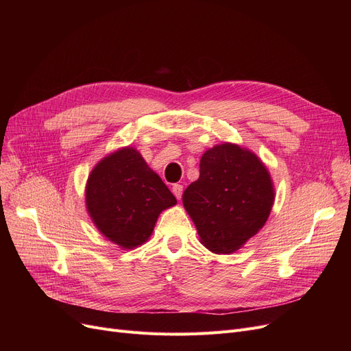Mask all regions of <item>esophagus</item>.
Masks as SVG:
<instances>
[{"label":"esophagus","mask_w":351,"mask_h":351,"mask_svg":"<svg viewBox=\"0 0 351 351\" xmlns=\"http://www.w3.org/2000/svg\"><path fill=\"white\" fill-rule=\"evenodd\" d=\"M172 192H173V195L176 196V199H179V200H180L182 193H183V186H182V185H179V183H175V185L172 186Z\"/></svg>","instance_id":"esophagus-1"}]
</instances>
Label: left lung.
Instances as JSON below:
<instances>
[{
	"label": "left lung",
	"instance_id": "1",
	"mask_svg": "<svg viewBox=\"0 0 351 351\" xmlns=\"http://www.w3.org/2000/svg\"><path fill=\"white\" fill-rule=\"evenodd\" d=\"M182 202L200 243L216 254H230L265 226L274 185L254 152L223 142L202 155L199 178L183 192Z\"/></svg>",
	"mask_w": 351,
	"mask_h": 351
}]
</instances>
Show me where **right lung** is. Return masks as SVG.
Instances as JSON below:
<instances>
[{
  "mask_svg": "<svg viewBox=\"0 0 351 351\" xmlns=\"http://www.w3.org/2000/svg\"><path fill=\"white\" fill-rule=\"evenodd\" d=\"M85 205L108 241L129 250L151 237L160 212L175 206L176 197L135 147L125 146L90 171Z\"/></svg>",
  "mask_w": 351,
  "mask_h": 351,
  "instance_id": "1",
  "label": "right lung"
}]
</instances>
